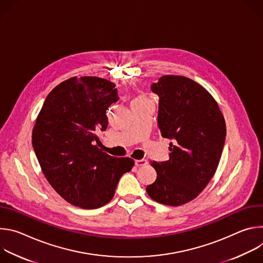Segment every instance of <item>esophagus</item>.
Here are the masks:
<instances>
[{"mask_svg":"<svg viewBox=\"0 0 263 263\" xmlns=\"http://www.w3.org/2000/svg\"><path fill=\"white\" fill-rule=\"evenodd\" d=\"M147 164V161L145 159H139V160H135V165L136 166H142V165H145Z\"/></svg>","mask_w":263,"mask_h":263,"instance_id":"34e87169","label":"esophagus"}]
</instances>
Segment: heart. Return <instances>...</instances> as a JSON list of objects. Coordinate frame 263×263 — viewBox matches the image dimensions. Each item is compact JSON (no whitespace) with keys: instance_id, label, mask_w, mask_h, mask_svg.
Returning a JSON list of instances; mask_svg holds the SVG:
<instances>
[{"instance_id":"obj_1","label":"heart","mask_w":263,"mask_h":263,"mask_svg":"<svg viewBox=\"0 0 263 263\" xmlns=\"http://www.w3.org/2000/svg\"><path fill=\"white\" fill-rule=\"evenodd\" d=\"M145 100H147L145 97H143V96H138V97H136V98L133 100V102H139V101H145Z\"/></svg>"}]
</instances>
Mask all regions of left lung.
I'll list each match as a JSON object with an SVG mask.
<instances>
[{
	"label": "left lung",
	"instance_id": "left-lung-1",
	"mask_svg": "<svg viewBox=\"0 0 263 263\" xmlns=\"http://www.w3.org/2000/svg\"><path fill=\"white\" fill-rule=\"evenodd\" d=\"M159 97L158 127L170 143V159L151 162L157 172L146 186L154 201L180 206L196 199L217 168L226 123L213 97L199 83L166 74L151 86Z\"/></svg>",
	"mask_w": 263,
	"mask_h": 263
}]
</instances>
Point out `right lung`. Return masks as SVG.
Listing matches in <instances>:
<instances>
[{"label": "right lung", "mask_w": 263, "mask_h": 263, "mask_svg": "<svg viewBox=\"0 0 263 263\" xmlns=\"http://www.w3.org/2000/svg\"><path fill=\"white\" fill-rule=\"evenodd\" d=\"M120 99L116 84L99 77H72L47 97L32 131L42 171L57 194L83 209L114 198L134 160L103 152L97 133L108 126L106 111Z\"/></svg>", "instance_id": "add662e5"}]
</instances>
